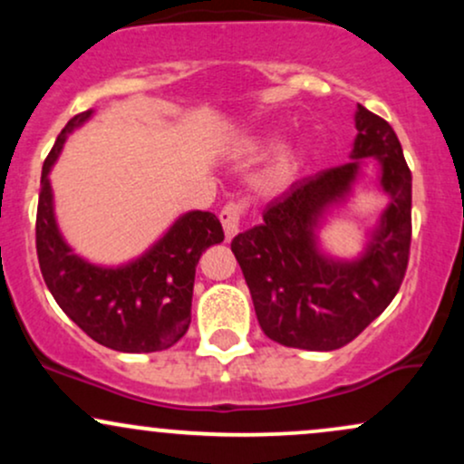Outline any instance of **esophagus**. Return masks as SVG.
<instances>
[{"label":"esophagus","mask_w":464,"mask_h":464,"mask_svg":"<svg viewBox=\"0 0 464 464\" xmlns=\"http://www.w3.org/2000/svg\"><path fill=\"white\" fill-rule=\"evenodd\" d=\"M244 209H246V205H244V202H227V205L222 207L220 220H222V227H225L227 239L237 236L239 220H242Z\"/></svg>","instance_id":"esophagus-1"}]
</instances>
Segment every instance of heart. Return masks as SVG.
I'll return each instance as SVG.
<instances>
[{"label":"heart","instance_id":"heart-1","mask_svg":"<svg viewBox=\"0 0 464 464\" xmlns=\"http://www.w3.org/2000/svg\"><path fill=\"white\" fill-rule=\"evenodd\" d=\"M279 143V132L275 130H259L253 135L242 137L237 141L236 150L246 159L264 157ZM303 168V154L299 148H281L279 152L270 159V163L262 169L257 177V188L264 194H281L295 183Z\"/></svg>","mask_w":464,"mask_h":464}]
</instances>
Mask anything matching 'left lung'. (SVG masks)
Masks as SVG:
<instances>
[{"instance_id": "obj_1", "label": "left lung", "mask_w": 464, "mask_h": 464, "mask_svg": "<svg viewBox=\"0 0 464 464\" xmlns=\"http://www.w3.org/2000/svg\"><path fill=\"white\" fill-rule=\"evenodd\" d=\"M351 161L290 185L266 207L262 225L233 237L231 250L253 296L259 327L284 347L334 351L358 338L391 305L408 268L412 237V174L395 130L358 104ZM362 158L381 165L389 196L360 258L335 260L317 246L329 206L342 204Z\"/></svg>"}]
</instances>
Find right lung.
Segmentation results:
<instances>
[{
  "instance_id": "right-lung-1",
  "label": "right lung",
  "mask_w": 464,
  "mask_h": 464,
  "mask_svg": "<svg viewBox=\"0 0 464 464\" xmlns=\"http://www.w3.org/2000/svg\"><path fill=\"white\" fill-rule=\"evenodd\" d=\"M92 115L89 109L72 117L44 163L36 209L41 273L61 310L95 343L124 353L169 349L191 323L196 264L207 248L225 239V231L209 211H189L124 266L106 268L73 253L56 225L50 169L67 137Z\"/></svg>"
}]
</instances>
